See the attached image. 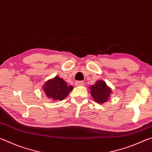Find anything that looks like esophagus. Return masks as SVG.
Listing matches in <instances>:
<instances>
[{"instance_id":"obj_1","label":"esophagus","mask_w":152,"mask_h":152,"mask_svg":"<svg viewBox=\"0 0 152 152\" xmlns=\"http://www.w3.org/2000/svg\"><path fill=\"white\" fill-rule=\"evenodd\" d=\"M84 82L83 81H76L75 82V85L76 86H82L84 85Z\"/></svg>"}]
</instances>
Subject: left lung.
Segmentation results:
<instances>
[{
    "instance_id": "obj_1",
    "label": "left lung",
    "mask_w": 152,
    "mask_h": 152,
    "mask_svg": "<svg viewBox=\"0 0 152 152\" xmlns=\"http://www.w3.org/2000/svg\"><path fill=\"white\" fill-rule=\"evenodd\" d=\"M90 90L94 101L101 104L106 102L111 94V88L102 80L96 81V84L90 87Z\"/></svg>"
}]
</instances>
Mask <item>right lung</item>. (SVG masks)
I'll return each instance as SVG.
<instances>
[{"instance_id":"1","label":"right lung","mask_w":152,"mask_h":152,"mask_svg":"<svg viewBox=\"0 0 152 152\" xmlns=\"http://www.w3.org/2000/svg\"><path fill=\"white\" fill-rule=\"evenodd\" d=\"M72 89V86H68L66 82L59 76L49 80L43 86V91L46 96L53 101L63 100Z\"/></svg>"}]
</instances>
